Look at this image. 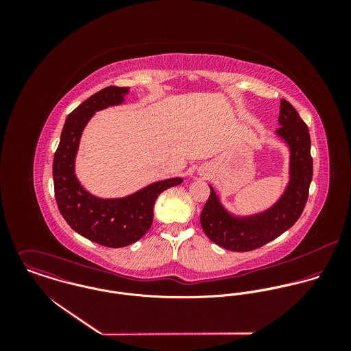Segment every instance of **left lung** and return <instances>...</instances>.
<instances>
[{
	"label": "left lung",
	"instance_id": "8db88e82",
	"mask_svg": "<svg viewBox=\"0 0 351 351\" xmlns=\"http://www.w3.org/2000/svg\"><path fill=\"white\" fill-rule=\"evenodd\" d=\"M280 108L281 127L277 134L288 142L292 154L291 184L282 199L265 213L235 219L224 210L210 188L202 208L200 223L205 235L227 250H255L274 241L299 220L308 200L313 171L309 131L289 101L281 100Z\"/></svg>",
	"mask_w": 351,
	"mask_h": 351
}]
</instances>
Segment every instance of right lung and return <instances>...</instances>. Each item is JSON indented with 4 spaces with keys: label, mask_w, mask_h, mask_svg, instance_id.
<instances>
[{
    "label": "right lung",
    "mask_w": 351,
    "mask_h": 351,
    "mask_svg": "<svg viewBox=\"0 0 351 351\" xmlns=\"http://www.w3.org/2000/svg\"><path fill=\"white\" fill-rule=\"evenodd\" d=\"M127 90L108 86L78 105L66 119L52 163L55 200L63 219L84 238L112 249L139 241L150 230L158 196L182 182L181 178L155 182L120 200L96 199L78 184L74 159L84 127L96 110L120 104Z\"/></svg>",
    "instance_id": "add662e5"
}]
</instances>
